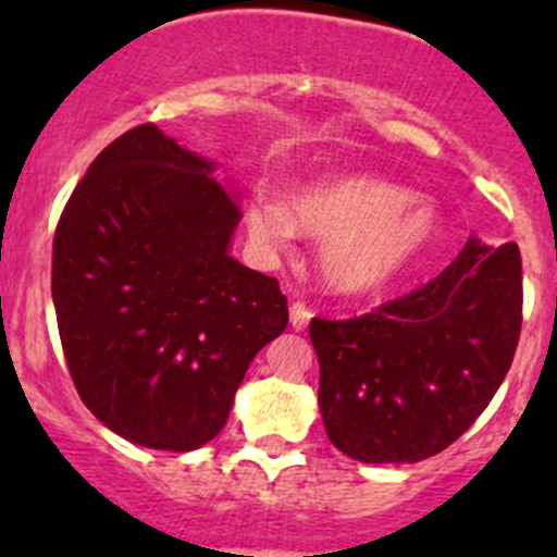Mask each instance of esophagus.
I'll return each instance as SVG.
<instances>
[{
	"label": "esophagus",
	"mask_w": 557,
	"mask_h": 557,
	"mask_svg": "<svg viewBox=\"0 0 557 557\" xmlns=\"http://www.w3.org/2000/svg\"><path fill=\"white\" fill-rule=\"evenodd\" d=\"M312 318V310L307 305H301V301H294L290 305V325H294V331H305L307 323H310Z\"/></svg>",
	"instance_id": "obj_1"
}]
</instances>
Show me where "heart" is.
<instances>
[{
	"label": "heart",
	"instance_id": "heart-1",
	"mask_svg": "<svg viewBox=\"0 0 557 557\" xmlns=\"http://www.w3.org/2000/svg\"><path fill=\"white\" fill-rule=\"evenodd\" d=\"M436 212L398 185L374 177H334L280 196L247 201V232L263 250H285L301 232L323 239L325 283L345 296L391 288L436 237Z\"/></svg>",
	"mask_w": 557,
	"mask_h": 557
}]
</instances>
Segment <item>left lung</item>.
Segmentation results:
<instances>
[{
	"label": "left lung",
	"instance_id": "8db88e82",
	"mask_svg": "<svg viewBox=\"0 0 557 557\" xmlns=\"http://www.w3.org/2000/svg\"><path fill=\"white\" fill-rule=\"evenodd\" d=\"M520 323L518 245L476 237L440 277L377 312L314 318L331 445L361 463H418L450 447L507 377Z\"/></svg>",
	"mask_w": 557,
	"mask_h": 557
}]
</instances>
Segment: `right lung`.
<instances>
[{
	"mask_svg": "<svg viewBox=\"0 0 557 557\" xmlns=\"http://www.w3.org/2000/svg\"><path fill=\"white\" fill-rule=\"evenodd\" d=\"M237 194L215 161L145 123L88 166L53 239V307L83 404L139 447L215 440L263 345L288 325L274 277L243 267Z\"/></svg>",
	"mask_w": 557,
	"mask_h": 557,
	"instance_id": "add662e5",
	"label": "right lung"
}]
</instances>
